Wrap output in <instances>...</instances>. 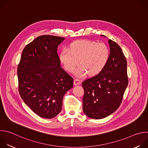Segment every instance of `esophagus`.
I'll return each instance as SVG.
<instances>
[{
    "label": "esophagus",
    "instance_id": "esophagus-1",
    "mask_svg": "<svg viewBox=\"0 0 148 148\" xmlns=\"http://www.w3.org/2000/svg\"><path fill=\"white\" fill-rule=\"evenodd\" d=\"M81 84V81L78 79H74V84L75 86H78V85H79V84Z\"/></svg>",
    "mask_w": 148,
    "mask_h": 148
}]
</instances>
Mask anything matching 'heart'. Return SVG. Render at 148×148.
I'll use <instances>...</instances> for the list:
<instances>
[{
	"mask_svg": "<svg viewBox=\"0 0 148 148\" xmlns=\"http://www.w3.org/2000/svg\"><path fill=\"white\" fill-rule=\"evenodd\" d=\"M109 57L110 50L106 45L91 40L74 41L60 54L61 64L69 72L74 71L79 61L80 66L75 71L79 77L87 73L90 76L98 74L107 64Z\"/></svg>",
	"mask_w": 148,
	"mask_h": 148,
	"instance_id": "1",
	"label": "heart"
}]
</instances>
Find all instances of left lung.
Segmentation results:
<instances>
[{"mask_svg":"<svg viewBox=\"0 0 148 148\" xmlns=\"http://www.w3.org/2000/svg\"><path fill=\"white\" fill-rule=\"evenodd\" d=\"M108 43L107 64L99 73L82 83L83 111L95 119L107 117L119 108L128 84L126 58L116 43L111 39Z\"/></svg>","mask_w":148,"mask_h":148,"instance_id":"8db88e82","label":"left lung"}]
</instances>
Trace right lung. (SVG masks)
Segmentation results:
<instances>
[{
	"label": "right lung",
	"instance_id": "1",
	"mask_svg": "<svg viewBox=\"0 0 148 148\" xmlns=\"http://www.w3.org/2000/svg\"><path fill=\"white\" fill-rule=\"evenodd\" d=\"M65 38L37 37L23 49L17 67L18 91L37 115L51 119L62 108V99L73 87V78L61 67L57 47Z\"/></svg>",
	"mask_w": 148,
	"mask_h": 148
}]
</instances>
